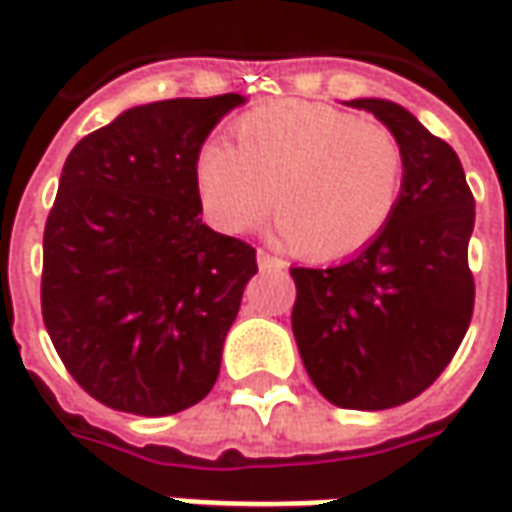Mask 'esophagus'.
<instances>
[{
  "label": "esophagus",
  "mask_w": 512,
  "mask_h": 512,
  "mask_svg": "<svg viewBox=\"0 0 512 512\" xmlns=\"http://www.w3.org/2000/svg\"><path fill=\"white\" fill-rule=\"evenodd\" d=\"M256 262H259V270H286L284 259H278L267 250H256Z\"/></svg>",
  "instance_id": "34e87169"
}]
</instances>
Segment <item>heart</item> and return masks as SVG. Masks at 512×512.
Wrapping results in <instances>:
<instances>
[{"label": "heart", "instance_id": "obj_1", "mask_svg": "<svg viewBox=\"0 0 512 512\" xmlns=\"http://www.w3.org/2000/svg\"><path fill=\"white\" fill-rule=\"evenodd\" d=\"M237 146L209 140L195 157L206 217L226 234L262 223L297 256L342 259L389 226L405 184L400 140L383 123L331 104L278 101L234 126Z\"/></svg>", "mask_w": 512, "mask_h": 512}]
</instances>
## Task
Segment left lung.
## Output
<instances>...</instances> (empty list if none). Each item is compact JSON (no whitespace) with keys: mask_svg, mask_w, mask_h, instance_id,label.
<instances>
[{"mask_svg":"<svg viewBox=\"0 0 512 512\" xmlns=\"http://www.w3.org/2000/svg\"><path fill=\"white\" fill-rule=\"evenodd\" d=\"M394 132L405 184L389 226L347 262L292 267V333L322 397L386 411L419 397L469 331L474 198L458 154L389 99H353Z\"/></svg>","mask_w":512,"mask_h":512,"instance_id":"obj_1","label":"left lung"}]
</instances>
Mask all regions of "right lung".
<instances>
[{
  "label": "right lung",
  "instance_id": "right-lung-1",
  "mask_svg": "<svg viewBox=\"0 0 512 512\" xmlns=\"http://www.w3.org/2000/svg\"><path fill=\"white\" fill-rule=\"evenodd\" d=\"M239 93L121 112L68 154L43 231L41 306L65 369L134 416L201 402L256 250L201 220L195 157Z\"/></svg>",
  "mask_w": 512,
  "mask_h": 512
}]
</instances>
